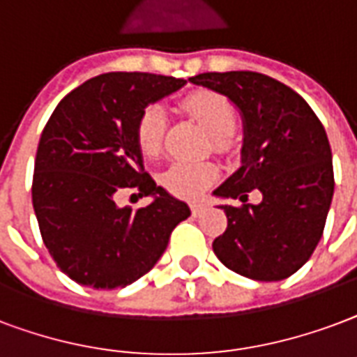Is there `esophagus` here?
I'll list each match as a JSON object with an SVG mask.
<instances>
[{
  "mask_svg": "<svg viewBox=\"0 0 357 357\" xmlns=\"http://www.w3.org/2000/svg\"><path fill=\"white\" fill-rule=\"evenodd\" d=\"M202 210H204V206L202 204H191L192 215H200V213H202Z\"/></svg>",
  "mask_w": 357,
  "mask_h": 357,
  "instance_id": "34e87169",
  "label": "esophagus"
}]
</instances>
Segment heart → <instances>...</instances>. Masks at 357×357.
I'll return each instance as SVG.
<instances>
[{
    "mask_svg": "<svg viewBox=\"0 0 357 357\" xmlns=\"http://www.w3.org/2000/svg\"><path fill=\"white\" fill-rule=\"evenodd\" d=\"M183 109L210 136L215 149H225L229 136L236 126L234 105L218 92L199 91L183 100ZM166 132V113L160 105H147L136 125V139L145 157H155L162 149ZM218 178V168L210 162H174L162 172V183L172 195L181 199H199Z\"/></svg>",
    "mask_w": 357,
    "mask_h": 357,
    "instance_id": "1",
    "label": "heart"
}]
</instances>
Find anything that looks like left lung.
<instances>
[{"mask_svg": "<svg viewBox=\"0 0 357 357\" xmlns=\"http://www.w3.org/2000/svg\"><path fill=\"white\" fill-rule=\"evenodd\" d=\"M231 100L244 126L242 166L213 191L227 231L213 240L218 259L236 274L276 282L297 273L316 250L333 200V157L316 113L289 86L255 71L200 73L189 79Z\"/></svg>", "mask_w": 357, "mask_h": 357, "instance_id": "8db88e82", "label": "left lung"}]
</instances>
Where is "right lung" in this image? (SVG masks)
<instances>
[{
  "instance_id": "add662e5",
  "label": "right lung",
  "mask_w": 357,
  "mask_h": 357,
  "mask_svg": "<svg viewBox=\"0 0 357 357\" xmlns=\"http://www.w3.org/2000/svg\"><path fill=\"white\" fill-rule=\"evenodd\" d=\"M187 81L113 71L84 81L52 112L36 155L31 202L47 250L81 286L115 289L149 273L174 227L191 215L183 200L144 172L136 125L145 107ZM138 188L145 208H119L114 195Z\"/></svg>"
}]
</instances>
